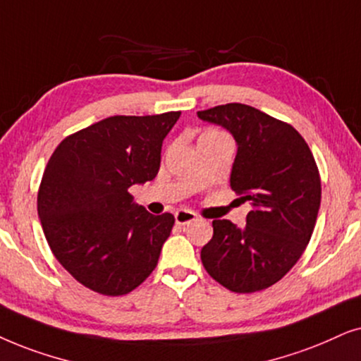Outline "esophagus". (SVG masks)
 Masks as SVG:
<instances>
[{
    "label": "esophagus",
    "mask_w": 361,
    "mask_h": 361,
    "mask_svg": "<svg viewBox=\"0 0 361 361\" xmlns=\"http://www.w3.org/2000/svg\"><path fill=\"white\" fill-rule=\"evenodd\" d=\"M175 221H176V224L186 226V224H190V223H193V221H196V214L193 213V211L180 209V211H176V213H175Z\"/></svg>",
    "instance_id": "34e87169"
}]
</instances>
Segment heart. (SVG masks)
<instances>
[{
    "instance_id": "1",
    "label": "heart",
    "mask_w": 361,
    "mask_h": 361,
    "mask_svg": "<svg viewBox=\"0 0 361 361\" xmlns=\"http://www.w3.org/2000/svg\"><path fill=\"white\" fill-rule=\"evenodd\" d=\"M206 133H218V132H216V130H208Z\"/></svg>"
}]
</instances>
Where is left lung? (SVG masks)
Segmentation results:
<instances>
[{
    "label": "left lung",
    "instance_id": "8db88e82",
    "mask_svg": "<svg viewBox=\"0 0 361 361\" xmlns=\"http://www.w3.org/2000/svg\"><path fill=\"white\" fill-rule=\"evenodd\" d=\"M198 117L234 137L231 188L252 204L244 228L229 219L213 221L201 262L226 289L264 290L295 266L314 233L322 198L315 158L292 125L251 105H216Z\"/></svg>",
    "mask_w": 361,
    "mask_h": 361
}]
</instances>
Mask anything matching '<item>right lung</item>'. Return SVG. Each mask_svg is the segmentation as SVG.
I'll return each mask as SVG.
<instances>
[{"label": "right lung", "mask_w": 361, "mask_h": 361, "mask_svg": "<svg viewBox=\"0 0 361 361\" xmlns=\"http://www.w3.org/2000/svg\"><path fill=\"white\" fill-rule=\"evenodd\" d=\"M180 115H114L66 137L47 161L37 191L47 244L97 294H128L157 267L175 216L150 214L128 188L157 176L163 138Z\"/></svg>", "instance_id": "right-lung-1"}]
</instances>
